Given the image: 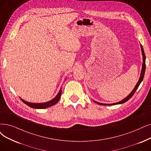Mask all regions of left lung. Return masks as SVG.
I'll return each mask as SVG.
<instances>
[{
  "label": "left lung",
  "instance_id": "left-lung-1",
  "mask_svg": "<svg viewBox=\"0 0 151 151\" xmlns=\"http://www.w3.org/2000/svg\"><path fill=\"white\" fill-rule=\"evenodd\" d=\"M141 52H142V70H141V76H140V77H139V79L137 84L136 85L135 87L134 88V89L132 90V92L127 96L125 99H124L123 100H122V101H120L119 102H116V103H114V104H101V103H99V102H96L95 101H94L95 103H96L99 105H118V104H122L123 103H125L126 101H127L128 100H129L132 96V95H134V93H135L136 90L137 89V88L139 87V86L140 83H141V82L143 80V78H144V74H145V70H146V55L145 54H144V50H143V47L142 46V45H141Z\"/></svg>",
  "mask_w": 151,
  "mask_h": 151
}]
</instances>
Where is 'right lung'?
<instances>
[{"instance_id": "add662e5", "label": "right lung", "mask_w": 151, "mask_h": 151, "mask_svg": "<svg viewBox=\"0 0 151 151\" xmlns=\"http://www.w3.org/2000/svg\"><path fill=\"white\" fill-rule=\"evenodd\" d=\"M61 88L60 89L59 93H58V95L55 96V98L53 99H52L51 100L49 101H47L45 102V103H38V104H34V103H30V102H28L27 101H25L24 100L21 99V100L23 102L24 104H25L26 105H27L28 106L33 108H37V109H43V108H48L50 106H51L54 105H55L57 102L59 100L60 98H61V92H62V90Z\"/></svg>"}]
</instances>
